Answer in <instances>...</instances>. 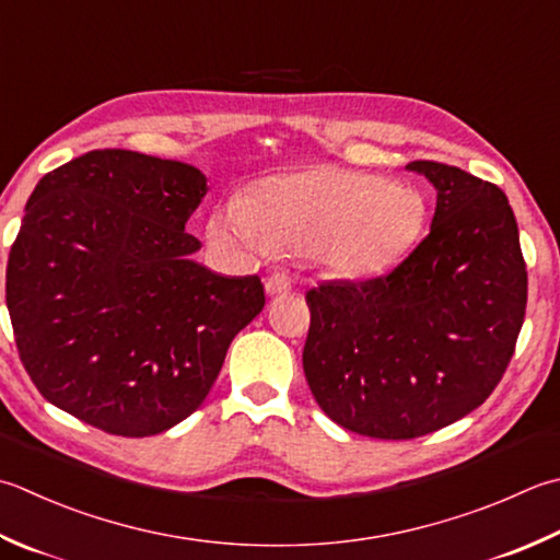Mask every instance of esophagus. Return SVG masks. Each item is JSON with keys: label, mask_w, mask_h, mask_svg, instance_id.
I'll list each match as a JSON object with an SVG mask.
<instances>
[{"label": "esophagus", "mask_w": 560, "mask_h": 560, "mask_svg": "<svg viewBox=\"0 0 560 560\" xmlns=\"http://www.w3.org/2000/svg\"><path fill=\"white\" fill-rule=\"evenodd\" d=\"M265 289H267L269 295H283V293L291 291V281L283 277V273H273V277H269L265 281Z\"/></svg>", "instance_id": "34e87169"}]
</instances>
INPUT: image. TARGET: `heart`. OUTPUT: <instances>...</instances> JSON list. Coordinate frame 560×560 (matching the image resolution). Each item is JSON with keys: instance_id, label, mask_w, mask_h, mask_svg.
<instances>
[{"instance_id": "b5f03b06", "label": "heart", "mask_w": 560, "mask_h": 560, "mask_svg": "<svg viewBox=\"0 0 560 560\" xmlns=\"http://www.w3.org/2000/svg\"><path fill=\"white\" fill-rule=\"evenodd\" d=\"M422 194L378 174L315 164L271 174L208 221L213 243L252 255H305L337 279H376L420 243Z\"/></svg>"}]
</instances>
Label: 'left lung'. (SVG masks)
<instances>
[{"label": "left lung", "instance_id": "obj_1", "mask_svg": "<svg viewBox=\"0 0 560 560\" xmlns=\"http://www.w3.org/2000/svg\"><path fill=\"white\" fill-rule=\"evenodd\" d=\"M430 235L388 277L305 293L303 371L323 412L374 440H415L483 405L514 354L527 267L508 196L442 162Z\"/></svg>", "mask_w": 560, "mask_h": 560}]
</instances>
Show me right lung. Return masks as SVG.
Wrapping results in <instances>:
<instances>
[{
    "instance_id": "add662e5",
    "label": "right lung",
    "mask_w": 560,
    "mask_h": 560,
    "mask_svg": "<svg viewBox=\"0 0 560 560\" xmlns=\"http://www.w3.org/2000/svg\"><path fill=\"white\" fill-rule=\"evenodd\" d=\"M208 186L177 160L92 150L48 172L7 265L21 364L40 396L118 436H150L206 400L233 337L265 308L259 277H223L184 233Z\"/></svg>"
}]
</instances>
